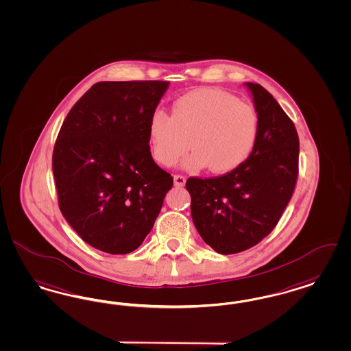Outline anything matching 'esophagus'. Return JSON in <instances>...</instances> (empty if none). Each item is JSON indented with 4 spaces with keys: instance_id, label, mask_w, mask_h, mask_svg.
Returning a JSON list of instances; mask_svg holds the SVG:
<instances>
[{
    "instance_id": "esophagus-1",
    "label": "esophagus",
    "mask_w": 351,
    "mask_h": 351,
    "mask_svg": "<svg viewBox=\"0 0 351 351\" xmlns=\"http://www.w3.org/2000/svg\"><path fill=\"white\" fill-rule=\"evenodd\" d=\"M184 183H186V178H184L183 176H180V174L174 176V184H176L177 187H182V186H184Z\"/></svg>"
}]
</instances>
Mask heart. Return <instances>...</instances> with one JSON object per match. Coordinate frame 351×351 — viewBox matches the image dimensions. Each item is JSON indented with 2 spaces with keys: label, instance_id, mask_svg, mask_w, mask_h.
Here are the masks:
<instances>
[{
  "label": "heart",
  "instance_id": "heart-1",
  "mask_svg": "<svg viewBox=\"0 0 351 351\" xmlns=\"http://www.w3.org/2000/svg\"><path fill=\"white\" fill-rule=\"evenodd\" d=\"M258 136L256 110L219 88L189 92L174 101L171 116L157 109L148 122L151 155L162 167H173L191 147L186 169L228 173L246 162Z\"/></svg>",
  "mask_w": 351,
  "mask_h": 351
}]
</instances>
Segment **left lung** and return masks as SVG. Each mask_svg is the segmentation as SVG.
I'll return each instance as SVG.
<instances>
[{"mask_svg": "<svg viewBox=\"0 0 351 351\" xmlns=\"http://www.w3.org/2000/svg\"><path fill=\"white\" fill-rule=\"evenodd\" d=\"M245 86L259 117V136L251 156L220 177L186 182L195 228L222 255L245 251L272 232L298 177L294 123L264 87L250 82Z\"/></svg>", "mask_w": 351, "mask_h": 351, "instance_id": "obj_1", "label": "left lung"}]
</instances>
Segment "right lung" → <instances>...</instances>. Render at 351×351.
Returning a JSON list of instances; mask_svg holds the SVG:
<instances>
[{"instance_id": "right-lung-1", "label": "right lung", "mask_w": 351, "mask_h": 351, "mask_svg": "<svg viewBox=\"0 0 351 351\" xmlns=\"http://www.w3.org/2000/svg\"><path fill=\"white\" fill-rule=\"evenodd\" d=\"M169 82H100L71 108L53 151L58 204L79 237L129 254L151 232L173 177L151 156L148 122Z\"/></svg>"}]
</instances>
